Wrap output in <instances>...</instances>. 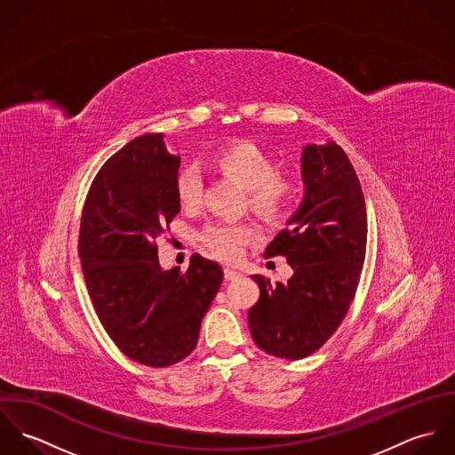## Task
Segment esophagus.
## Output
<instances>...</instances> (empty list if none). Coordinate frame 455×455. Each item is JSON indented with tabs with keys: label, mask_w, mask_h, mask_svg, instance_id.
<instances>
[{
	"label": "esophagus",
	"mask_w": 455,
	"mask_h": 455,
	"mask_svg": "<svg viewBox=\"0 0 455 455\" xmlns=\"http://www.w3.org/2000/svg\"><path fill=\"white\" fill-rule=\"evenodd\" d=\"M224 276H226V280H235V278L242 276V273L233 267H224Z\"/></svg>",
	"instance_id": "obj_1"
}]
</instances>
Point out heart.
<instances>
[{
    "mask_svg": "<svg viewBox=\"0 0 455 455\" xmlns=\"http://www.w3.org/2000/svg\"><path fill=\"white\" fill-rule=\"evenodd\" d=\"M213 168L247 191L251 212L266 222H282L296 208L303 191L301 179L289 170H276L275 159L252 141H235L215 152ZM203 177L195 164L184 166L175 180L179 203L193 210L203 199ZM258 238L252 226L215 222L203 229L201 243L215 259L235 262Z\"/></svg>",
    "mask_w": 455,
    "mask_h": 455,
    "instance_id": "heart-1",
    "label": "heart"
}]
</instances>
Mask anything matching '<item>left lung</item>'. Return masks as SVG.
I'll return each instance as SVG.
<instances>
[{
  "instance_id": "left-lung-1",
  "label": "left lung",
  "mask_w": 455,
  "mask_h": 455,
  "mask_svg": "<svg viewBox=\"0 0 455 455\" xmlns=\"http://www.w3.org/2000/svg\"><path fill=\"white\" fill-rule=\"evenodd\" d=\"M301 175L303 203L264 252L283 256L294 275L275 285L254 275L260 296L249 310L260 350L291 361L317 352L345 319L368 238L364 195L339 145H307Z\"/></svg>"
}]
</instances>
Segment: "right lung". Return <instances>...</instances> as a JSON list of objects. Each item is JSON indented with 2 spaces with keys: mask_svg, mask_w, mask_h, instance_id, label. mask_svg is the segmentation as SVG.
Returning a JSON list of instances; mask_svg holds the SVG:
<instances>
[{
  "mask_svg": "<svg viewBox=\"0 0 455 455\" xmlns=\"http://www.w3.org/2000/svg\"><path fill=\"white\" fill-rule=\"evenodd\" d=\"M180 157L163 134H143L116 152L85 197L78 256L96 315L132 361L166 368L186 359L224 278L195 254L188 271H163L156 240L180 212Z\"/></svg>",
  "mask_w": 455,
  "mask_h": 455,
  "instance_id": "add662e5",
  "label": "right lung"
}]
</instances>
